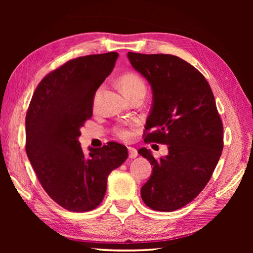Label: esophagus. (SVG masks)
<instances>
[{
  "label": "esophagus",
  "instance_id": "1",
  "mask_svg": "<svg viewBox=\"0 0 253 253\" xmlns=\"http://www.w3.org/2000/svg\"><path fill=\"white\" fill-rule=\"evenodd\" d=\"M128 152H129V158L130 159H135V158L138 157V151L135 148L129 147V148H128Z\"/></svg>",
  "mask_w": 253,
  "mask_h": 253
}]
</instances>
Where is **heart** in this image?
Masks as SVG:
<instances>
[{
  "mask_svg": "<svg viewBox=\"0 0 253 253\" xmlns=\"http://www.w3.org/2000/svg\"><path fill=\"white\" fill-rule=\"evenodd\" d=\"M118 84H120L124 94H125L129 100L135 99L137 96H140V95L144 96V94H146V91H147L146 83H144V80L136 73L128 72V73L123 74L122 76L118 78ZM101 91H102L101 87L98 88V90L95 91L94 96H93L94 105L99 100ZM113 132H114V135L117 138L122 139L124 141L131 140V138L133 136L132 128L126 127V126H116L114 129H113Z\"/></svg>",
  "mask_w": 253,
  "mask_h": 253,
  "instance_id": "1",
  "label": "heart"
}]
</instances>
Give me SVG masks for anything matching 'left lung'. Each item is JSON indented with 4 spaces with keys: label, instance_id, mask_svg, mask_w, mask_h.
<instances>
[{
    "label": "left lung",
    "instance_id": "obj_1",
    "mask_svg": "<svg viewBox=\"0 0 253 253\" xmlns=\"http://www.w3.org/2000/svg\"><path fill=\"white\" fill-rule=\"evenodd\" d=\"M128 58L153 91L144 142L169 147L158 160L146 148L138 151L153 166L141 198L155 211H175L211 179L224 147L222 118L207 79L189 63L170 54L129 52Z\"/></svg>",
    "mask_w": 253,
    "mask_h": 253
}]
</instances>
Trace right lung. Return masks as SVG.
<instances>
[{
  "label": "right lung",
  "instance_id": "1",
  "mask_svg": "<svg viewBox=\"0 0 253 253\" xmlns=\"http://www.w3.org/2000/svg\"><path fill=\"white\" fill-rule=\"evenodd\" d=\"M118 53L80 56L43 77L26 114V152L41 186L58 206L88 212L103 200L107 176L128 151L110 141L84 154L80 128L92 116L95 91L112 73Z\"/></svg>",
  "mask_w": 253,
  "mask_h": 253
}]
</instances>
